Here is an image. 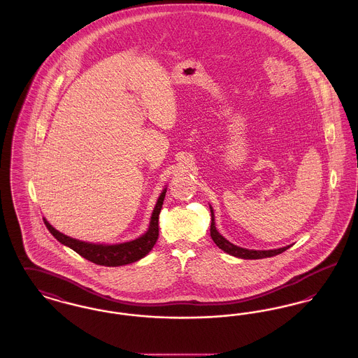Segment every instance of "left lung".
<instances>
[{
    "label": "left lung",
    "mask_w": 358,
    "mask_h": 358,
    "mask_svg": "<svg viewBox=\"0 0 358 358\" xmlns=\"http://www.w3.org/2000/svg\"><path fill=\"white\" fill-rule=\"evenodd\" d=\"M210 216H212V222H210V238L216 243V245L219 248H222L224 252L229 254V255L241 257V259H263V257H271V256L279 255L282 252H285L286 250H289V245L283 247V248H278V250H268V251H254V250H247V248H241L238 245H234L232 243H229L227 238H222V235L217 232L216 227H215V215H213V209L210 206Z\"/></svg>",
    "instance_id": "obj_1"
}]
</instances>
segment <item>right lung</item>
<instances>
[{
  "label": "right lung",
  "instance_id": "obj_1",
  "mask_svg": "<svg viewBox=\"0 0 358 358\" xmlns=\"http://www.w3.org/2000/svg\"><path fill=\"white\" fill-rule=\"evenodd\" d=\"M165 193H166V189H164V192L158 197L148 232L145 235H142L141 238H136L133 241L122 243V244L103 245V244H92V243L80 241V240L63 235L62 232L56 231L45 219H43V220H44L45 227L48 228V231L55 238H57L62 244L67 245L71 250L78 252L79 255L83 256L87 260L92 262L95 264L107 266V267L123 266V264L134 263L152 251V248L158 238V217H159V212H161V208L164 204Z\"/></svg>",
  "mask_w": 358,
  "mask_h": 358
}]
</instances>
